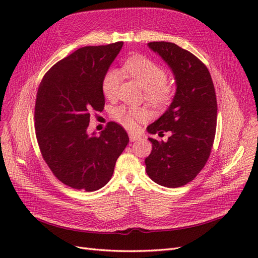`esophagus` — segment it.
<instances>
[{
	"instance_id": "34e87169",
	"label": "esophagus",
	"mask_w": 258,
	"mask_h": 258,
	"mask_svg": "<svg viewBox=\"0 0 258 258\" xmlns=\"http://www.w3.org/2000/svg\"><path fill=\"white\" fill-rule=\"evenodd\" d=\"M129 139H130L131 142H134V141H137V140L141 139V138H140V136H138L136 134H129Z\"/></svg>"
}]
</instances>
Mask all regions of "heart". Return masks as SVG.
<instances>
[{"instance_id":"b5f03b06","label":"heart","mask_w":258,"mask_h":258,"mask_svg":"<svg viewBox=\"0 0 258 258\" xmlns=\"http://www.w3.org/2000/svg\"><path fill=\"white\" fill-rule=\"evenodd\" d=\"M123 71L137 81L145 90L146 99L153 104H163L171 97V90L165 84L167 74L161 67L152 60L135 56L126 61ZM121 81V72L117 69H110L105 73L102 81V91L107 99H114L117 95ZM147 113L142 107L118 106L113 111L116 121L121 123L124 128L134 130L137 122L146 118Z\"/></svg>"}]
</instances>
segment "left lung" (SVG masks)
Segmentation results:
<instances>
[{
    "instance_id": "8db88e82",
    "label": "left lung",
    "mask_w": 258,
    "mask_h": 258,
    "mask_svg": "<svg viewBox=\"0 0 258 258\" xmlns=\"http://www.w3.org/2000/svg\"><path fill=\"white\" fill-rule=\"evenodd\" d=\"M147 46L172 71L176 89L166 112L146 128L150 135L171 134L166 142L148 138L153 150L145 159L146 173L175 188L192 181L209 158L217 118L215 89L207 67L191 52L169 42Z\"/></svg>"
}]
</instances>
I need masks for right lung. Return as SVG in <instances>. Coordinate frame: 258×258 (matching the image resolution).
<instances>
[{"instance_id": "right-lung-1", "label": "right lung", "mask_w": 258, "mask_h": 258, "mask_svg": "<svg viewBox=\"0 0 258 258\" xmlns=\"http://www.w3.org/2000/svg\"><path fill=\"white\" fill-rule=\"evenodd\" d=\"M123 43L86 46L57 62L37 90L35 131L43 158L60 181L95 191L110 181L117 158L129 143L126 130L110 121L88 132L92 111L105 103L102 81Z\"/></svg>"}]
</instances>
